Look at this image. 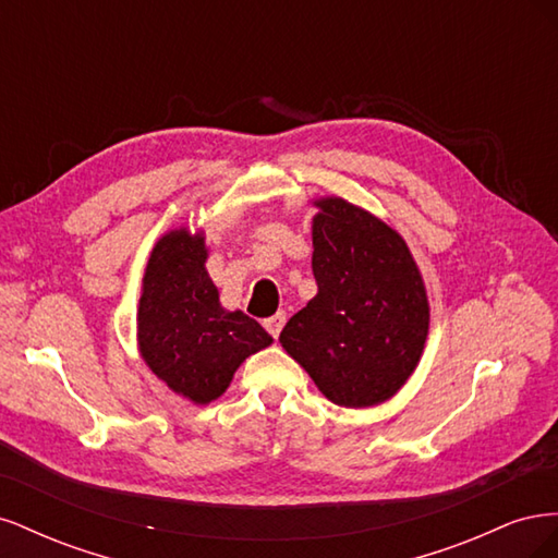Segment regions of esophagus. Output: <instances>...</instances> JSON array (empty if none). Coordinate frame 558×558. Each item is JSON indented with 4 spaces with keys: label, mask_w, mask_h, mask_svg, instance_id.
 I'll use <instances>...</instances> for the list:
<instances>
[{
    "label": "esophagus",
    "mask_w": 558,
    "mask_h": 558,
    "mask_svg": "<svg viewBox=\"0 0 558 558\" xmlns=\"http://www.w3.org/2000/svg\"><path fill=\"white\" fill-rule=\"evenodd\" d=\"M283 324H286V314L283 312H279V314H275V316H269V318H265L263 320V326H265V330L275 337H279V332H281V328H283Z\"/></svg>",
    "instance_id": "1"
}]
</instances>
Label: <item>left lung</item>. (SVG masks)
Instances as JSON below:
<instances>
[{"instance_id": "obj_1", "label": "left lung", "mask_w": 558, "mask_h": 558, "mask_svg": "<svg viewBox=\"0 0 558 558\" xmlns=\"http://www.w3.org/2000/svg\"><path fill=\"white\" fill-rule=\"evenodd\" d=\"M312 223L318 293L279 342L335 404L373 408L410 379L428 335V298L400 234L342 197H320Z\"/></svg>"}]
</instances>
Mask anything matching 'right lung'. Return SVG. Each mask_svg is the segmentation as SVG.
I'll return each mask as SVG.
<instances>
[{"label":"right lung","mask_w":558,"mask_h":558,"mask_svg":"<svg viewBox=\"0 0 558 558\" xmlns=\"http://www.w3.org/2000/svg\"><path fill=\"white\" fill-rule=\"evenodd\" d=\"M205 263L199 232L179 228L162 234L150 251L137 310L142 359L195 404L223 396L234 369L272 344L258 320L221 307Z\"/></svg>","instance_id":"obj_1"}]
</instances>
